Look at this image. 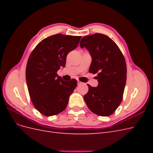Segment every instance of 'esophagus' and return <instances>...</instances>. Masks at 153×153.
Instances as JSON below:
<instances>
[{
    "instance_id": "34e87169",
    "label": "esophagus",
    "mask_w": 153,
    "mask_h": 153,
    "mask_svg": "<svg viewBox=\"0 0 153 153\" xmlns=\"http://www.w3.org/2000/svg\"><path fill=\"white\" fill-rule=\"evenodd\" d=\"M77 84H78V85H81V84H82V83L81 82H80V81H78V82H77Z\"/></svg>"
}]
</instances>
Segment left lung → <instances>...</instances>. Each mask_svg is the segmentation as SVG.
Instances as JSON below:
<instances>
[{
    "label": "left lung",
    "instance_id": "1",
    "mask_svg": "<svg viewBox=\"0 0 153 153\" xmlns=\"http://www.w3.org/2000/svg\"><path fill=\"white\" fill-rule=\"evenodd\" d=\"M80 47L89 51L92 62L89 72L98 73V85H90L84 96L87 107L100 116L112 115L121 104L126 82V64L118 46L108 36L96 33L84 36Z\"/></svg>",
    "mask_w": 153,
    "mask_h": 153
}]
</instances>
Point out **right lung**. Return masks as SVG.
<instances>
[{"mask_svg":"<svg viewBox=\"0 0 153 153\" xmlns=\"http://www.w3.org/2000/svg\"><path fill=\"white\" fill-rule=\"evenodd\" d=\"M81 36L57 34L43 39L29 57L26 82L34 107L46 116L57 115L66 108L76 80L66 82L57 74L66 65V56L75 49Z\"/></svg>","mask_w":153,"mask_h":153,"instance_id":"add662e5","label":"right lung"}]
</instances>
